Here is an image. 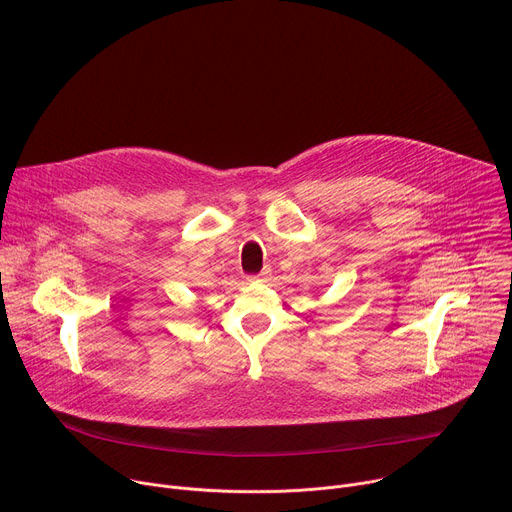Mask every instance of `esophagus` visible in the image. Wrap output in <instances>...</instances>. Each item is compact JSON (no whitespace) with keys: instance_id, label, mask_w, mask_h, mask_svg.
<instances>
[{"instance_id":"1","label":"esophagus","mask_w":512,"mask_h":512,"mask_svg":"<svg viewBox=\"0 0 512 512\" xmlns=\"http://www.w3.org/2000/svg\"><path fill=\"white\" fill-rule=\"evenodd\" d=\"M269 275H271V273H269V269H263L261 273L251 275V277H249V282H251V284H263V282H267V280H269Z\"/></svg>"}]
</instances>
